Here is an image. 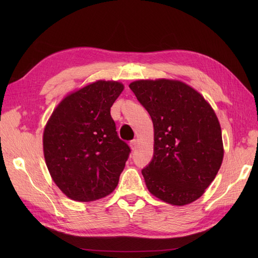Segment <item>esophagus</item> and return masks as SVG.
Listing matches in <instances>:
<instances>
[{
    "label": "esophagus",
    "instance_id": "esophagus-1",
    "mask_svg": "<svg viewBox=\"0 0 258 258\" xmlns=\"http://www.w3.org/2000/svg\"><path fill=\"white\" fill-rule=\"evenodd\" d=\"M138 144H139V141H138V140H132V141L130 142V147H131V150H132V151L137 150Z\"/></svg>",
    "mask_w": 258,
    "mask_h": 258
}]
</instances>
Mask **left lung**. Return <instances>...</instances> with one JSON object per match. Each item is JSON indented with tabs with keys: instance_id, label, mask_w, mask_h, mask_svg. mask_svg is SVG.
Returning <instances> with one entry per match:
<instances>
[{
	"instance_id": "8db88e82",
	"label": "left lung",
	"mask_w": 258,
	"mask_h": 258,
	"mask_svg": "<svg viewBox=\"0 0 258 258\" xmlns=\"http://www.w3.org/2000/svg\"><path fill=\"white\" fill-rule=\"evenodd\" d=\"M129 87L154 124V156L142 170L148 191L172 206L196 201L224 158L221 124L212 106L177 80H140Z\"/></svg>"
}]
</instances>
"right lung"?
Listing matches in <instances>:
<instances>
[{"instance_id":"right-lung-1","label":"right lung","mask_w":258,"mask_h":258,"mask_svg":"<svg viewBox=\"0 0 258 258\" xmlns=\"http://www.w3.org/2000/svg\"><path fill=\"white\" fill-rule=\"evenodd\" d=\"M123 88L116 81L86 85L62 99L46 123V166L70 199L95 201L118 184L130 148L117 136L111 107Z\"/></svg>"}]
</instances>
